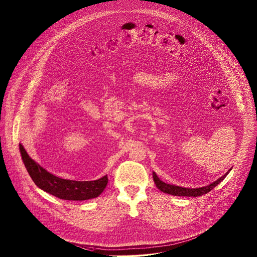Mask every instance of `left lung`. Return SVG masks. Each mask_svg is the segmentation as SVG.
<instances>
[{
    "label": "left lung",
    "instance_id": "obj_1",
    "mask_svg": "<svg viewBox=\"0 0 257 257\" xmlns=\"http://www.w3.org/2000/svg\"><path fill=\"white\" fill-rule=\"evenodd\" d=\"M230 171V170H229ZM228 171V172H229ZM228 172H226L222 177H220L218 180H216L215 182L202 187V188H196V189H191V188H183V187H179V186H175V185H170V184H166L165 182L161 181L158 176L156 175V173H153V179H154L156 187L163 193L166 194H170L173 196H180V197H200L203 196L205 194H207L208 192H210L214 187H216L228 174Z\"/></svg>",
    "mask_w": 257,
    "mask_h": 257
}]
</instances>
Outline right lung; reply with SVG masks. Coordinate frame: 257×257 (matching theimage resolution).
<instances>
[{"label":"right lung","mask_w":257,"mask_h":257,"mask_svg":"<svg viewBox=\"0 0 257 257\" xmlns=\"http://www.w3.org/2000/svg\"><path fill=\"white\" fill-rule=\"evenodd\" d=\"M25 166L34 183L43 191L66 201H86L97 198L107 186L108 178L104 176L95 181H73L58 178L37 164L20 145Z\"/></svg>","instance_id":"right-lung-1"}]
</instances>
